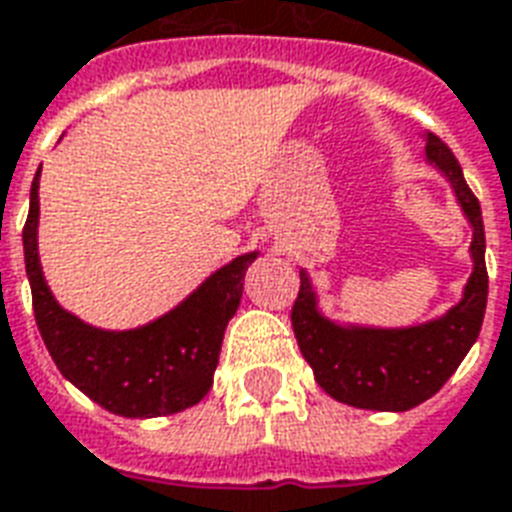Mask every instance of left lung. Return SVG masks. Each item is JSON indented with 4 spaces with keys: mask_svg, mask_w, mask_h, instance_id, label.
Returning a JSON list of instances; mask_svg holds the SVG:
<instances>
[{
    "mask_svg": "<svg viewBox=\"0 0 512 512\" xmlns=\"http://www.w3.org/2000/svg\"><path fill=\"white\" fill-rule=\"evenodd\" d=\"M427 160L449 178L467 221L473 224V275L465 296L443 318L414 328L336 326L318 312V299L301 269L291 326L304 360L323 390L339 403L371 411H408L449 382L481 331L489 275L478 197L470 192L457 157L441 138L427 133Z\"/></svg>",
    "mask_w": 512,
    "mask_h": 512,
    "instance_id": "obj_1",
    "label": "left lung"
}]
</instances>
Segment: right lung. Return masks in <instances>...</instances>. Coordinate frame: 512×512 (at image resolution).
<instances>
[{"label":"right lung","mask_w":512,"mask_h":512,"mask_svg":"<svg viewBox=\"0 0 512 512\" xmlns=\"http://www.w3.org/2000/svg\"><path fill=\"white\" fill-rule=\"evenodd\" d=\"M39 170L31 184L23 256L39 334L55 366L98 406L130 419L176 414L211 390L221 342L240 307L245 269L256 253H245L213 272L176 310L133 331H101L82 323L53 299L37 253Z\"/></svg>","instance_id":"right-lung-1"}]
</instances>
